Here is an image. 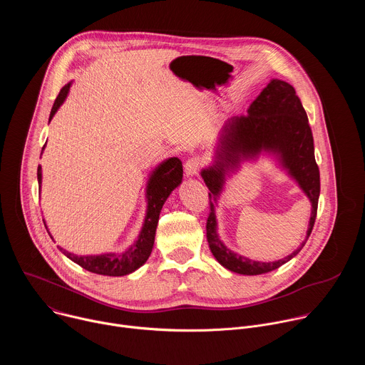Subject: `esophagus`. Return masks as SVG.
I'll list each match as a JSON object with an SVG mask.
<instances>
[{
    "label": "esophagus",
    "mask_w": 365,
    "mask_h": 365,
    "mask_svg": "<svg viewBox=\"0 0 365 365\" xmlns=\"http://www.w3.org/2000/svg\"><path fill=\"white\" fill-rule=\"evenodd\" d=\"M200 166H202L200 159H197V158L187 159L186 163H185V173H186V176H195L199 172Z\"/></svg>",
    "instance_id": "obj_1"
}]
</instances>
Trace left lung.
<instances>
[{"instance_id": "1", "label": "left lung", "mask_w": 365, "mask_h": 365, "mask_svg": "<svg viewBox=\"0 0 365 365\" xmlns=\"http://www.w3.org/2000/svg\"><path fill=\"white\" fill-rule=\"evenodd\" d=\"M245 115L230 118L222 127L214 163L200 172L210 189L211 212L206 222V238L218 263L230 272L257 276L273 272L292 259L306 244L314 230L321 193L319 168L315 160L314 135L306 111L294 88L280 79H272L252 102ZM263 150L273 153L288 174L297 180L312 203L307 240L287 257L277 262H254L231 252L221 241L216 228L215 205L225 184V176L248 158H256Z\"/></svg>"}]
</instances>
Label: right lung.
I'll use <instances>...</instances> for the list:
<instances>
[{"label": "right lung", "mask_w": 365, "mask_h": 365, "mask_svg": "<svg viewBox=\"0 0 365 365\" xmlns=\"http://www.w3.org/2000/svg\"><path fill=\"white\" fill-rule=\"evenodd\" d=\"M69 88H71V82L61 89V92L53 103V108H51V111H50L48 123L51 121V118H53V115L56 114V111L59 110V107L66 99V96L69 93ZM43 150H44V145H43ZM182 178H183V166L178 158H170V159L162 162L158 168L151 172L150 179L147 182V189H145L147 212H145L144 224H143V228L140 231L137 241H134V244L130 248H127L125 251L108 252V254H101V255H76L73 252L63 250L62 247H59V250L68 258H71L73 263L79 264L82 269H85L88 272L96 273V274L115 277V276H125V274L135 272L147 262V258L151 254L154 237H155V228H158L162 207H163L166 199L169 197V195L172 193V190L176 189L182 183ZM37 180H38V189H40L41 187V166L37 168ZM44 227H46V224H44ZM46 230H47V227H46ZM48 235H50V232H48ZM50 238L53 240V237L51 235H50Z\"/></svg>", "instance_id": "1"}]
</instances>
